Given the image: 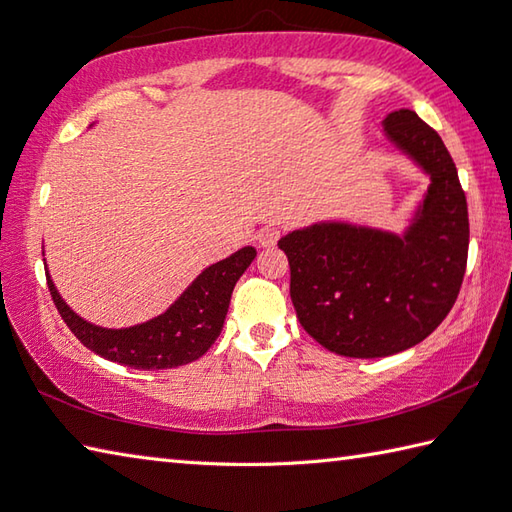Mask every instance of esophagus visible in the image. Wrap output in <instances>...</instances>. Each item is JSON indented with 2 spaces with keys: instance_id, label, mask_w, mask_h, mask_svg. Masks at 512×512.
<instances>
[{
  "instance_id": "1",
  "label": "esophagus",
  "mask_w": 512,
  "mask_h": 512,
  "mask_svg": "<svg viewBox=\"0 0 512 512\" xmlns=\"http://www.w3.org/2000/svg\"><path fill=\"white\" fill-rule=\"evenodd\" d=\"M277 239H279V231L275 226H264L262 231L257 233V242H259V246H264V248L275 246Z\"/></svg>"
}]
</instances>
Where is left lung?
I'll list each match as a JSON object with an SVG mask.
<instances>
[{
    "mask_svg": "<svg viewBox=\"0 0 512 512\" xmlns=\"http://www.w3.org/2000/svg\"><path fill=\"white\" fill-rule=\"evenodd\" d=\"M383 138L429 178L400 231L317 220L277 242L303 330L350 358H383L427 339L458 299L469 253L466 198L442 138L411 110L387 114Z\"/></svg>",
    "mask_w": 512,
    "mask_h": 512,
    "instance_id": "8db88e82",
    "label": "left lung"
}]
</instances>
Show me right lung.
Masks as SVG:
<instances>
[{
  "instance_id": "add662e5",
  "label": "right lung",
  "mask_w": 512,
  "mask_h": 512,
  "mask_svg": "<svg viewBox=\"0 0 512 512\" xmlns=\"http://www.w3.org/2000/svg\"><path fill=\"white\" fill-rule=\"evenodd\" d=\"M255 255L253 246H244L206 266L165 312L129 328H103L85 321L63 301L48 270L46 277L54 306L88 350L134 369H171L198 361L215 343L224 328L237 279Z\"/></svg>"
}]
</instances>
